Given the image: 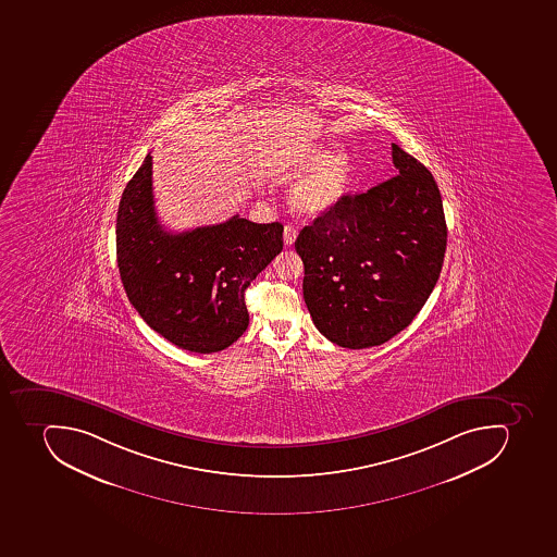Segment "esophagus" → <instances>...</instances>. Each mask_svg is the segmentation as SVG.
<instances>
[{"label": "esophagus", "mask_w": 557, "mask_h": 557, "mask_svg": "<svg viewBox=\"0 0 557 557\" xmlns=\"http://www.w3.org/2000/svg\"><path fill=\"white\" fill-rule=\"evenodd\" d=\"M298 228L295 225H286L285 232H283V239H285L286 246H292L297 239Z\"/></svg>", "instance_id": "esophagus-1"}]
</instances>
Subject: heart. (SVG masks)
<instances>
[{
	"label": "heart",
	"instance_id": "obj_1",
	"mask_svg": "<svg viewBox=\"0 0 557 557\" xmlns=\"http://www.w3.org/2000/svg\"><path fill=\"white\" fill-rule=\"evenodd\" d=\"M277 182L298 180L292 206L298 213L317 216L334 210L351 187L352 161L346 150L330 151L321 145L288 151L271 170Z\"/></svg>",
	"mask_w": 557,
	"mask_h": 557
}]
</instances>
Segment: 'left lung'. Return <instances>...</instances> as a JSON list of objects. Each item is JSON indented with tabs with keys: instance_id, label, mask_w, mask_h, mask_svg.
<instances>
[{
	"instance_id": "obj_1",
	"label": "left lung",
	"mask_w": 557,
	"mask_h": 557,
	"mask_svg": "<svg viewBox=\"0 0 557 557\" xmlns=\"http://www.w3.org/2000/svg\"><path fill=\"white\" fill-rule=\"evenodd\" d=\"M398 174L349 196L304 227V300L329 341L381 346L407 329L435 288L447 227L441 190L418 159L392 145Z\"/></svg>"
}]
</instances>
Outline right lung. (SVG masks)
Returning a JSON list of instances; mask_svg holds the SVG:
<instances>
[{
	"instance_id": "add662e5",
	"label": "right lung",
	"mask_w": 557,
	"mask_h": 557,
	"mask_svg": "<svg viewBox=\"0 0 557 557\" xmlns=\"http://www.w3.org/2000/svg\"><path fill=\"white\" fill-rule=\"evenodd\" d=\"M283 249V225L239 214L194 231H165L151 191V156L116 213V263L129 302L151 330L191 352L222 351L248 329L245 292Z\"/></svg>"
}]
</instances>
